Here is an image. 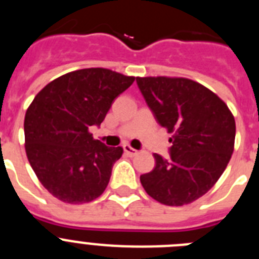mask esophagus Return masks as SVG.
Segmentation results:
<instances>
[{"label": "esophagus", "mask_w": 259, "mask_h": 259, "mask_svg": "<svg viewBox=\"0 0 259 259\" xmlns=\"http://www.w3.org/2000/svg\"><path fill=\"white\" fill-rule=\"evenodd\" d=\"M123 150H124L125 154L131 155V157H132V155H136L137 153H139L136 149H134L132 146L128 145V144H124V145H123Z\"/></svg>", "instance_id": "obj_1"}]
</instances>
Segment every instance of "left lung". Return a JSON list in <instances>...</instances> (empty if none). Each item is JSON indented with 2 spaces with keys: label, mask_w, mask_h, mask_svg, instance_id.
I'll list each match as a JSON object with an SVG mask.
<instances>
[{
  "label": "left lung",
  "mask_w": 259,
  "mask_h": 259,
  "mask_svg": "<svg viewBox=\"0 0 259 259\" xmlns=\"http://www.w3.org/2000/svg\"><path fill=\"white\" fill-rule=\"evenodd\" d=\"M159 125L170 137V158L154 154L155 167L140 176L150 197L183 206L209 192L226 170L236 124L228 106L202 84L185 77H136Z\"/></svg>",
  "instance_id": "1"
}]
</instances>
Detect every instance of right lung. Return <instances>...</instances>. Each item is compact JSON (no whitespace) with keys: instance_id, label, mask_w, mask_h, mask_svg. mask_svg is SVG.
Segmentation results:
<instances>
[{"instance_id":"right-lung-1","label":"right lung","mask_w":259,"mask_h":259,"mask_svg":"<svg viewBox=\"0 0 259 259\" xmlns=\"http://www.w3.org/2000/svg\"><path fill=\"white\" fill-rule=\"evenodd\" d=\"M134 81L107 68H83L54 79L33 98L24 118L27 158L54 197L85 203L104 193L123 149L95 140L89 128L101 124Z\"/></svg>"}]
</instances>
